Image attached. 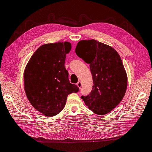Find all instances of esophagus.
I'll return each mask as SVG.
<instances>
[{
  "instance_id": "1",
  "label": "esophagus",
  "mask_w": 152,
  "mask_h": 152,
  "mask_svg": "<svg viewBox=\"0 0 152 152\" xmlns=\"http://www.w3.org/2000/svg\"><path fill=\"white\" fill-rule=\"evenodd\" d=\"M77 86H78V87L80 89L81 88V87H82V83H81V82H78V83H77Z\"/></svg>"
}]
</instances>
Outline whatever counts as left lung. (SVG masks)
Here are the masks:
<instances>
[{
    "mask_svg": "<svg viewBox=\"0 0 152 152\" xmlns=\"http://www.w3.org/2000/svg\"><path fill=\"white\" fill-rule=\"evenodd\" d=\"M75 53L90 64L93 78L90 94L81 98L97 115L111 112L122 100L127 87V76L119 54L112 47L94 39L80 40Z\"/></svg>",
    "mask_w": 152,
    "mask_h": 152,
    "instance_id": "8db88e82",
    "label": "left lung"
}]
</instances>
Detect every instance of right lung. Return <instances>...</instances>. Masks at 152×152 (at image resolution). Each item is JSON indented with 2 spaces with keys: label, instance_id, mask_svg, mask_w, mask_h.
<instances>
[{
  "label": "right lung",
  "instance_id": "1",
  "mask_svg": "<svg viewBox=\"0 0 152 152\" xmlns=\"http://www.w3.org/2000/svg\"><path fill=\"white\" fill-rule=\"evenodd\" d=\"M69 42L40 46L30 58L24 72V88L28 100L39 112L53 117L64 108L68 95L79 88L70 83L65 67Z\"/></svg>",
  "mask_w": 152,
  "mask_h": 152
}]
</instances>
